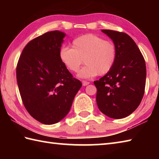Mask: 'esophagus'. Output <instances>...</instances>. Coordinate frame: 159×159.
<instances>
[{
  "instance_id": "34e87169",
  "label": "esophagus",
  "mask_w": 159,
  "mask_h": 159,
  "mask_svg": "<svg viewBox=\"0 0 159 159\" xmlns=\"http://www.w3.org/2000/svg\"><path fill=\"white\" fill-rule=\"evenodd\" d=\"M89 82H88V81H86V80H83L82 81V84H83V86H86V85H88V84H89Z\"/></svg>"
}]
</instances>
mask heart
<instances>
[{"instance_id": "obj_1", "label": "heart", "mask_w": 159, "mask_h": 159, "mask_svg": "<svg viewBox=\"0 0 159 159\" xmlns=\"http://www.w3.org/2000/svg\"><path fill=\"white\" fill-rule=\"evenodd\" d=\"M59 58L63 65L71 72H77L82 79H90L107 74L111 71L117 58V49L111 41L104 40L98 35L88 34L76 38L72 41V48L61 47Z\"/></svg>"}]
</instances>
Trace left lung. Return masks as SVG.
I'll return each mask as SVG.
<instances>
[{
  "mask_svg": "<svg viewBox=\"0 0 159 159\" xmlns=\"http://www.w3.org/2000/svg\"><path fill=\"white\" fill-rule=\"evenodd\" d=\"M115 44L117 58L105 76L94 81L99 109L107 116L119 119L138 108L144 96L146 64L143 55L130 36L123 32L102 29Z\"/></svg>",
  "mask_w": 159,
  "mask_h": 159,
  "instance_id": "obj_1",
  "label": "left lung"
}]
</instances>
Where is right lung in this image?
<instances>
[{
	"mask_svg": "<svg viewBox=\"0 0 159 159\" xmlns=\"http://www.w3.org/2000/svg\"><path fill=\"white\" fill-rule=\"evenodd\" d=\"M65 34L49 31L29 41L17 65V81L26 109L43 124L58 123L68 114L82 83L59 58Z\"/></svg>",
	"mask_w": 159,
	"mask_h": 159,
	"instance_id": "1",
	"label": "right lung"
}]
</instances>
